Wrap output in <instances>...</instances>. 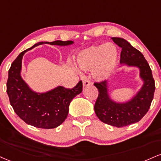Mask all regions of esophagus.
Masks as SVG:
<instances>
[{"mask_svg": "<svg viewBox=\"0 0 161 161\" xmlns=\"http://www.w3.org/2000/svg\"><path fill=\"white\" fill-rule=\"evenodd\" d=\"M89 85H91V81L90 80H88V79H83V86L87 87V86H88Z\"/></svg>", "mask_w": 161, "mask_h": 161, "instance_id": "1", "label": "esophagus"}]
</instances>
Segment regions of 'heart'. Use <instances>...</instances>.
<instances>
[{
	"instance_id": "1",
	"label": "heart",
	"mask_w": 161,
	"mask_h": 161,
	"mask_svg": "<svg viewBox=\"0 0 161 161\" xmlns=\"http://www.w3.org/2000/svg\"><path fill=\"white\" fill-rule=\"evenodd\" d=\"M118 59V52L111 43L92 46L80 52L75 63L82 70H92L97 80H104L110 75Z\"/></svg>"
}]
</instances>
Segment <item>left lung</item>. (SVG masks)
I'll return each mask as SVG.
<instances>
[{"mask_svg": "<svg viewBox=\"0 0 161 161\" xmlns=\"http://www.w3.org/2000/svg\"><path fill=\"white\" fill-rule=\"evenodd\" d=\"M121 48L120 63L130 67H137L140 71L143 86L130 101L116 103L108 94L107 81L95 82L99 94L94 105V111L102 122L117 127H122L140 121L148 111L154 98L155 84L152 69L144 56L125 39L112 37Z\"/></svg>", "mask_w": 161, "mask_h": 161, "instance_id": "left-lung-1", "label": "left lung"}]
</instances>
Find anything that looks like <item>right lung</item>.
<instances>
[{
  "instance_id": "add662e5",
  "label": "right lung",
  "mask_w": 161,
  "mask_h": 161,
  "mask_svg": "<svg viewBox=\"0 0 161 161\" xmlns=\"http://www.w3.org/2000/svg\"><path fill=\"white\" fill-rule=\"evenodd\" d=\"M71 40L40 42L19 54L11 64L7 82V92L10 105L17 115L25 123L38 128L52 129L61 125L67 119L71 100L82 91V82L73 88L63 86L46 93H36L29 88L21 76L22 61L28 50L42 44L68 46Z\"/></svg>"
}]
</instances>
